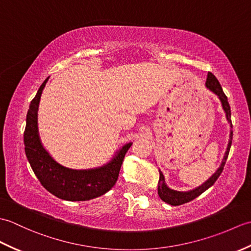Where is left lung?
Returning <instances> with one entry per match:
<instances>
[{"instance_id":"1","label":"left lung","mask_w":251,"mask_h":251,"mask_svg":"<svg viewBox=\"0 0 251 251\" xmlns=\"http://www.w3.org/2000/svg\"><path fill=\"white\" fill-rule=\"evenodd\" d=\"M206 87L209 89L210 92H212L215 95H217L218 98H219V100H220V102L222 104V109L226 113V117L227 120V123L230 124V127H231L230 139H228L226 151L225 153V156H223L220 167L217 169V172L214 175H212L209 179L206 180L204 183L201 184L200 186H197V188H195L193 190L177 191V190L170 189L169 186L166 184V182H165V177H164L163 173L161 172V170H158V172H159V180H158V185H157L158 196L161 197L162 201H164L165 202H167V204L172 205V206H179V205L185 204V202H188V201H193L194 199H196L197 196H200L201 193H204L206 190L209 189L210 186L216 182L217 179L219 178V176L221 175L223 167H225L228 152H230V149H231V146H232V138H233L232 128H233V126H232V121H231L230 104H228V102H227V97L226 96V94L223 93L219 81H218L217 77L210 72H208L207 79H206Z\"/></svg>"}]
</instances>
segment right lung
<instances>
[{
  "label": "right lung",
  "instance_id": "add662e5",
  "mask_svg": "<svg viewBox=\"0 0 251 251\" xmlns=\"http://www.w3.org/2000/svg\"><path fill=\"white\" fill-rule=\"evenodd\" d=\"M49 78L50 76L40 86L26 113L24 134L26 158L41 184L51 194L70 201L96 199L113 188L119 178L123 159L132 143L128 142L123 146L115 152L110 162L100 167L72 169L56 162L42 145L37 127V110L41 95Z\"/></svg>",
  "mask_w": 251,
  "mask_h": 251
}]
</instances>
